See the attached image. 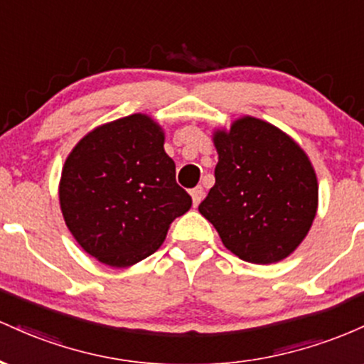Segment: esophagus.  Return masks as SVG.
<instances>
[{
	"instance_id": "1",
	"label": "esophagus",
	"mask_w": 364,
	"mask_h": 364,
	"mask_svg": "<svg viewBox=\"0 0 364 364\" xmlns=\"http://www.w3.org/2000/svg\"><path fill=\"white\" fill-rule=\"evenodd\" d=\"M191 198H193L194 206H198V204L201 203L203 198H204V189H203V187L198 186V187H194V189H191Z\"/></svg>"
}]
</instances>
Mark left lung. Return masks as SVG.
Returning a JSON list of instances; mask_svg holds the SVG:
<instances>
[{
	"label": "left lung",
	"instance_id": "obj_1",
	"mask_svg": "<svg viewBox=\"0 0 364 364\" xmlns=\"http://www.w3.org/2000/svg\"><path fill=\"white\" fill-rule=\"evenodd\" d=\"M213 144L215 186L199 213L247 263L291 256L318 211V178L306 151L270 122L249 115L215 129Z\"/></svg>",
	"mask_w": 364,
	"mask_h": 364
}]
</instances>
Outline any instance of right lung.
Here are the masks:
<instances>
[{"instance_id":"right-lung-1","label":"right lung","mask_w":364,"mask_h":364,"mask_svg":"<svg viewBox=\"0 0 364 364\" xmlns=\"http://www.w3.org/2000/svg\"><path fill=\"white\" fill-rule=\"evenodd\" d=\"M163 144L161 125L134 113L97 125L65 160L61 215L77 244L100 263L127 268L148 258L171 222L193 206Z\"/></svg>"}]
</instances>
